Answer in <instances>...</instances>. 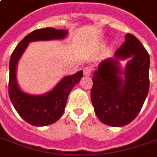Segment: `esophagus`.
<instances>
[{"label":"esophagus","instance_id":"esophagus-1","mask_svg":"<svg viewBox=\"0 0 157 157\" xmlns=\"http://www.w3.org/2000/svg\"><path fill=\"white\" fill-rule=\"evenodd\" d=\"M92 72V67H85L84 68V74L85 76H90Z\"/></svg>","mask_w":157,"mask_h":157}]
</instances>
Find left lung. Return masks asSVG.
Instances as JSON below:
<instances>
[{"label":"left lung","instance_id":"left-lung-1","mask_svg":"<svg viewBox=\"0 0 157 157\" xmlns=\"http://www.w3.org/2000/svg\"><path fill=\"white\" fill-rule=\"evenodd\" d=\"M131 58L124 72L118 60ZM150 56L141 42L130 33L114 53L94 72L90 97L97 118L110 126H123L137 117L150 87Z\"/></svg>","mask_w":157,"mask_h":157}]
</instances>
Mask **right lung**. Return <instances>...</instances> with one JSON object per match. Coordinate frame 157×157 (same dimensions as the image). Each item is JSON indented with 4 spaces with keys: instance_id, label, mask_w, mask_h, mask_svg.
Wrapping results in <instances>:
<instances>
[{
    "instance_id": "add662e5",
    "label": "right lung",
    "mask_w": 157,
    "mask_h": 157,
    "mask_svg": "<svg viewBox=\"0 0 157 157\" xmlns=\"http://www.w3.org/2000/svg\"><path fill=\"white\" fill-rule=\"evenodd\" d=\"M67 30L51 27L32 31L19 43L13 52L9 63L8 93L10 100L20 117L27 123L36 126H44L56 122L64 113L69 93L83 77V71L64 77L49 92L35 96L22 91L16 78V68L20 57L31 42L63 39Z\"/></svg>"
}]
</instances>
